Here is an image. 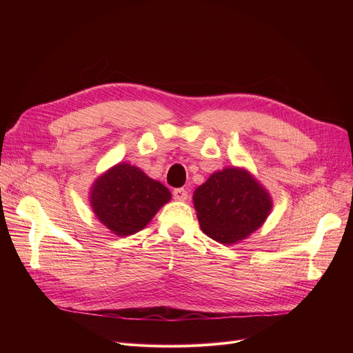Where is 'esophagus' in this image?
I'll use <instances>...</instances> for the list:
<instances>
[{"label": "esophagus", "mask_w": 353, "mask_h": 353, "mask_svg": "<svg viewBox=\"0 0 353 353\" xmlns=\"http://www.w3.org/2000/svg\"><path fill=\"white\" fill-rule=\"evenodd\" d=\"M172 196H174L175 200H179V201H185L188 199V193H187V190H184V188H175L172 191Z\"/></svg>", "instance_id": "1"}]
</instances>
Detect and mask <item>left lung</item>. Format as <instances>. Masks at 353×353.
Masks as SVG:
<instances>
[{"label": "left lung", "mask_w": 353, "mask_h": 353, "mask_svg": "<svg viewBox=\"0 0 353 353\" xmlns=\"http://www.w3.org/2000/svg\"><path fill=\"white\" fill-rule=\"evenodd\" d=\"M201 231L222 244L244 240L258 230L272 209V200L258 181L241 168L212 174L193 194Z\"/></svg>", "instance_id": "8db88e82"}]
</instances>
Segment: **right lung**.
Returning <instances> with one entry per match:
<instances>
[{"label": "right lung", "instance_id": "obj_1", "mask_svg": "<svg viewBox=\"0 0 353 353\" xmlns=\"http://www.w3.org/2000/svg\"><path fill=\"white\" fill-rule=\"evenodd\" d=\"M170 197L162 183L147 176L140 168L117 163L95 179L90 203L103 225L125 237L143 230Z\"/></svg>", "mask_w": 353, "mask_h": 353}]
</instances>
